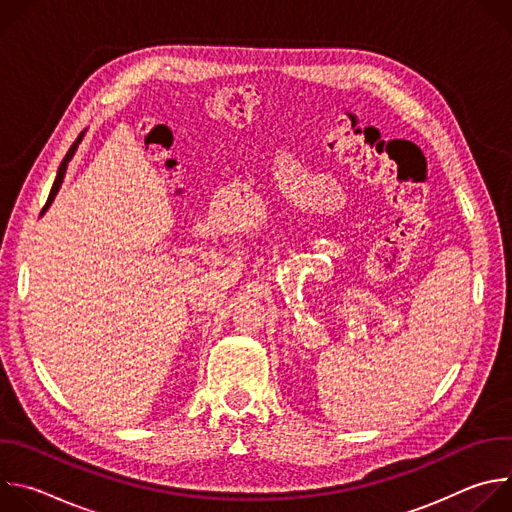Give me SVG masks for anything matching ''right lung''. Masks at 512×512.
Masks as SVG:
<instances>
[{"label": "right lung", "mask_w": 512, "mask_h": 512, "mask_svg": "<svg viewBox=\"0 0 512 512\" xmlns=\"http://www.w3.org/2000/svg\"><path fill=\"white\" fill-rule=\"evenodd\" d=\"M83 135H85V131L77 137V141L72 143V148L68 150V154L64 156V160H62V164H60V168H58V174H56V180H54V184H52V190H50V196H48V200H46V206L42 208V212H40V216L50 208V204L54 202V198H56V194H58V190H60V186H62V180H64V174H66V168H68V162L72 160V156H75V152H77V148H79V143L83 141Z\"/></svg>", "instance_id": "right-lung-1"}]
</instances>
